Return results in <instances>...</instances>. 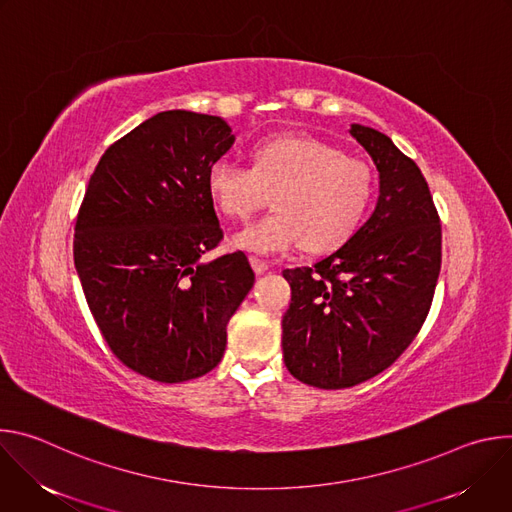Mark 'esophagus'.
<instances>
[{"label":"esophagus","mask_w":512,"mask_h":512,"mask_svg":"<svg viewBox=\"0 0 512 512\" xmlns=\"http://www.w3.org/2000/svg\"><path fill=\"white\" fill-rule=\"evenodd\" d=\"M249 261H251V267L255 269L257 275H263V273L269 269V263L263 261V259H259V257H251Z\"/></svg>","instance_id":"34e87169"}]
</instances>
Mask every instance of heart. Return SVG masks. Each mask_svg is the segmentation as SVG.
I'll list each match as a JSON object with an SVG mask.
<instances>
[{
	"instance_id": "b5f03b06",
	"label": "heart",
	"mask_w": 512,
	"mask_h": 512,
	"mask_svg": "<svg viewBox=\"0 0 512 512\" xmlns=\"http://www.w3.org/2000/svg\"><path fill=\"white\" fill-rule=\"evenodd\" d=\"M206 190L231 221H249L273 194L277 212L237 233V247L263 255L304 247L310 255H326L358 231L375 182L367 164L324 139L277 135L253 145L251 168L214 162Z\"/></svg>"
}]
</instances>
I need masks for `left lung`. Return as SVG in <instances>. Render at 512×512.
Listing matches in <instances>:
<instances>
[{
  "label": "left lung",
  "instance_id": "1",
  "mask_svg": "<svg viewBox=\"0 0 512 512\" xmlns=\"http://www.w3.org/2000/svg\"><path fill=\"white\" fill-rule=\"evenodd\" d=\"M350 135L379 170L377 208L334 253L283 271L285 367L318 389H348L389 369L419 334L442 267L440 214L417 164L377 129L352 125Z\"/></svg>",
  "mask_w": 512,
  "mask_h": 512
}]
</instances>
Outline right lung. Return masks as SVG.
I'll use <instances>...</instances> for the list:
<instances>
[{"label": "right lung", "instance_id": "1", "mask_svg": "<svg viewBox=\"0 0 512 512\" xmlns=\"http://www.w3.org/2000/svg\"><path fill=\"white\" fill-rule=\"evenodd\" d=\"M233 141L221 117L158 113L109 145L77 214L72 253L89 310L125 367L158 383L221 362L255 283L243 251L202 261L223 241L206 174Z\"/></svg>", "mask_w": 512, "mask_h": 512}]
</instances>
